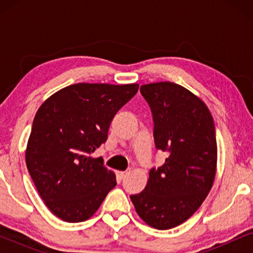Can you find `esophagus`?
Returning a JSON list of instances; mask_svg holds the SVG:
<instances>
[{
  "instance_id": "34e87169",
  "label": "esophagus",
  "mask_w": 253,
  "mask_h": 253,
  "mask_svg": "<svg viewBox=\"0 0 253 253\" xmlns=\"http://www.w3.org/2000/svg\"><path fill=\"white\" fill-rule=\"evenodd\" d=\"M126 175H127V171H117V177H119L120 179L124 178Z\"/></svg>"
}]
</instances>
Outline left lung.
<instances>
[{
  "label": "left lung",
  "mask_w": 253,
  "mask_h": 253,
  "mask_svg": "<svg viewBox=\"0 0 253 253\" xmlns=\"http://www.w3.org/2000/svg\"><path fill=\"white\" fill-rule=\"evenodd\" d=\"M154 121V141L165 164L150 170L145 189L130 196L141 220L166 230L185 222L206 199L216 174L217 145L210 109L171 82L140 86Z\"/></svg>",
  "instance_id": "8db88e82"
}]
</instances>
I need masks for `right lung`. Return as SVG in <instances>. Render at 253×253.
Returning <instances> with one entry per match:
<instances>
[{"mask_svg": "<svg viewBox=\"0 0 253 253\" xmlns=\"http://www.w3.org/2000/svg\"><path fill=\"white\" fill-rule=\"evenodd\" d=\"M139 85H69L50 95L33 120L25 161L41 198L67 222L91 217L116 176L92 153L107 140L110 122Z\"/></svg>", "mask_w": 253, "mask_h": 253, "instance_id": "1", "label": "right lung"}]
</instances>
